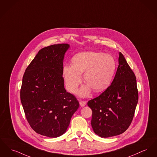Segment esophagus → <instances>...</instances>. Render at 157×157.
<instances>
[{"label": "esophagus", "instance_id": "1", "mask_svg": "<svg viewBox=\"0 0 157 157\" xmlns=\"http://www.w3.org/2000/svg\"><path fill=\"white\" fill-rule=\"evenodd\" d=\"M79 104L81 107H84L86 105V102L84 101H79Z\"/></svg>", "mask_w": 157, "mask_h": 157}]
</instances>
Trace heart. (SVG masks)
<instances>
[{
    "mask_svg": "<svg viewBox=\"0 0 157 157\" xmlns=\"http://www.w3.org/2000/svg\"><path fill=\"white\" fill-rule=\"evenodd\" d=\"M72 65H65L63 72L66 86L75 93L82 82L81 75L87 85L80 90L81 96L87 95L92 88L95 92L104 91L110 85L116 63L112 56L95 52H84L74 56Z\"/></svg>",
    "mask_w": 157,
    "mask_h": 157,
    "instance_id": "b5f03b06",
    "label": "heart"
}]
</instances>
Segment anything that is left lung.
Wrapping results in <instances>:
<instances>
[{
	"label": "left lung",
	"mask_w": 157,
	"mask_h": 157,
	"mask_svg": "<svg viewBox=\"0 0 157 157\" xmlns=\"http://www.w3.org/2000/svg\"><path fill=\"white\" fill-rule=\"evenodd\" d=\"M138 101L135 75L120 52L112 83L101 95L88 102L92 111L91 126L95 133L105 138L124 132L133 120Z\"/></svg>",
	"instance_id": "1"
}]
</instances>
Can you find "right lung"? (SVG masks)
<instances>
[{
	"label": "right lung",
	"instance_id": "add662e5",
	"mask_svg": "<svg viewBox=\"0 0 157 157\" xmlns=\"http://www.w3.org/2000/svg\"><path fill=\"white\" fill-rule=\"evenodd\" d=\"M68 44L41 49L27 67L20 97L31 128L49 138L65 133L79 102L66 92L63 78V59Z\"/></svg>",
	"mask_w": 157,
	"mask_h": 157
}]
</instances>
